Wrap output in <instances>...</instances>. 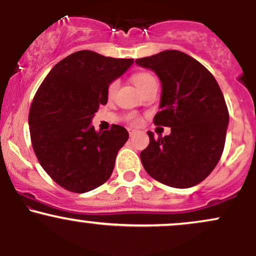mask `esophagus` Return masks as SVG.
Returning a JSON list of instances; mask_svg holds the SVG:
<instances>
[{
	"label": "esophagus",
	"mask_w": 256,
	"mask_h": 256,
	"mask_svg": "<svg viewBox=\"0 0 256 256\" xmlns=\"http://www.w3.org/2000/svg\"><path fill=\"white\" fill-rule=\"evenodd\" d=\"M128 134H130V136L132 137L134 136V134H136V132H137V130H134V128H128Z\"/></svg>",
	"instance_id": "34e87169"
}]
</instances>
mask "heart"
<instances>
[{"label": "heart", "mask_w": 256, "mask_h": 256, "mask_svg": "<svg viewBox=\"0 0 256 256\" xmlns=\"http://www.w3.org/2000/svg\"><path fill=\"white\" fill-rule=\"evenodd\" d=\"M154 80H155L154 77L149 74V73L140 72V73H136V74L132 76V82H134V84L136 85L137 89L140 91H142L146 86V85ZM116 86H118V83H116V82H113V83L110 85V88H108V94H110V96H112L114 92H116Z\"/></svg>", "instance_id": "b5f03b06"}]
</instances>
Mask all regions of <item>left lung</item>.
Masks as SVG:
<instances>
[{
  "label": "left lung",
  "mask_w": 256,
  "mask_h": 256,
  "mask_svg": "<svg viewBox=\"0 0 256 256\" xmlns=\"http://www.w3.org/2000/svg\"><path fill=\"white\" fill-rule=\"evenodd\" d=\"M161 82L160 112L154 124L171 128L168 136L154 137L140 161L150 177L178 189L201 183L222 156L228 125L224 95L212 73L179 50H164L137 58Z\"/></svg>",
  "instance_id": "obj_1"
}]
</instances>
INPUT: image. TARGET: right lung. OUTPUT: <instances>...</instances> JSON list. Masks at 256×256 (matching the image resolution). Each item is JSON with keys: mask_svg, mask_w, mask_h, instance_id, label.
<instances>
[{"mask_svg": "<svg viewBox=\"0 0 256 256\" xmlns=\"http://www.w3.org/2000/svg\"><path fill=\"white\" fill-rule=\"evenodd\" d=\"M134 64L91 50L68 55L48 73L34 98L28 125L40 166L58 185L88 192L110 179L128 132H98L91 120L108 101V88Z\"/></svg>", "mask_w": 256, "mask_h": 256, "instance_id": "1", "label": "right lung"}]
</instances>
